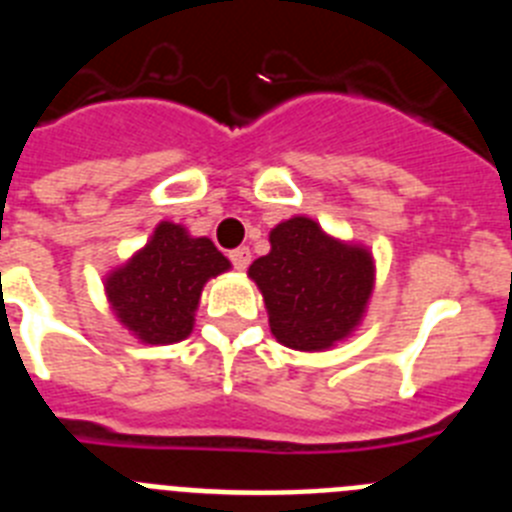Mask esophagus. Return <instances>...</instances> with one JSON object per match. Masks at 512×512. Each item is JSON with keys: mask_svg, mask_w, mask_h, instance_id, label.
I'll return each mask as SVG.
<instances>
[{"mask_svg": "<svg viewBox=\"0 0 512 512\" xmlns=\"http://www.w3.org/2000/svg\"><path fill=\"white\" fill-rule=\"evenodd\" d=\"M230 264H233L238 271L248 269V264H251V248L248 246L233 248V251H230Z\"/></svg>", "mask_w": 512, "mask_h": 512, "instance_id": "1", "label": "esophagus"}]
</instances>
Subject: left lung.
<instances>
[{
  "mask_svg": "<svg viewBox=\"0 0 512 512\" xmlns=\"http://www.w3.org/2000/svg\"><path fill=\"white\" fill-rule=\"evenodd\" d=\"M269 241V256L253 261L248 274L264 295L277 341L320 351L348 336L372 295V256L333 241L307 217L277 225Z\"/></svg>",
  "mask_w": 512,
  "mask_h": 512,
  "instance_id": "1",
  "label": "left lung"
}]
</instances>
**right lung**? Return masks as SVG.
I'll use <instances>...</instances> for the list:
<instances>
[{"instance_id": "obj_1", "label": "right lung", "mask_w": 512, "mask_h": 512, "mask_svg": "<svg viewBox=\"0 0 512 512\" xmlns=\"http://www.w3.org/2000/svg\"><path fill=\"white\" fill-rule=\"evenodd\" d=\"M230 261L210 238H189L161 223L138 256L107 279V297L120 323L146 343H176L189 336L200 292Z\"/></svg>"}]
</instances>
